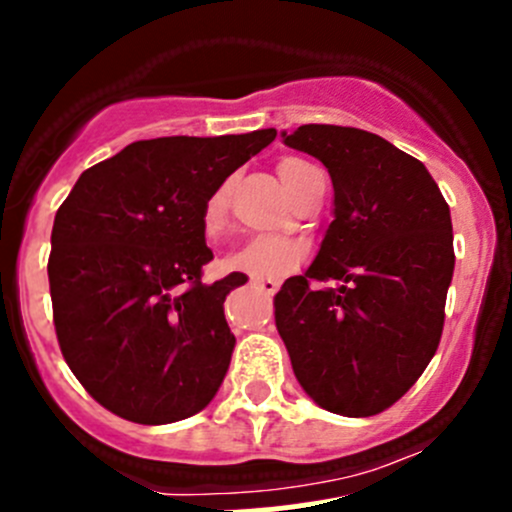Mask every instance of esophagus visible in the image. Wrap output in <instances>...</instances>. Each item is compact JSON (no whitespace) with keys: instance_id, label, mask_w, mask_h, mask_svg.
<instances>
[{"instance_id":"1","label":"esophagus","mask_w":512,"mask_h":512,"mask_svg":"<svg viewBox=\"0 0 512 512\" xmlns=\"http://www.w3.org/2000/svg\"><path fill=\"white\" fill-rule=\"evenodd\" d=\"M252 287H255V290H260L262 295L270 297V295H275L277 287H280V282H277V280H257V277H255V280H252Z\"/></svg>"}]
</instances>
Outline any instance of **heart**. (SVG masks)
Wrapping results in <instances>:
<instances>
[{
	"mask_svg": "<svg viewBox=\"0 0 512 512\" xmlns=\"http://www.w3.org/2000/svg\"><path fill=\"white\" fill-rule=\"evenodd\" d=\"M277 175H280V182L290 192L292 200L297 202L320 172L310 162L300 160V157H285L277 165ZM227 202H230L227 185L217 187L210 195V200L205 202L202 217H205V227L210 232L217 230L222 220H225ZM302 260H305V245L302 242L280 235H255L247 242H242L235 252H230L225 265L227 270L242 272V275L252 277V280L255 277L257 280H277V277H285L287 272L295 270Z\"/></svg>",
	"mask_w": 512,
	"mask_h": 512,
	"instance_id": "obj_1",
	"label": "heart"
}]
</instances>
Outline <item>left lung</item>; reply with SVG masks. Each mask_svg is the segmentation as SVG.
Wrapping results in <instances>:
<instances>
[{
	"mask_svg": "<svg viewBox=\"0 0 512 512\" xmlns=\"http://www.w3.org/2000/svg\"><path fill=\"white\" fill-rule=\"evenodd\" d=\"M282 137L327 167L335 220L305 275L275 295L277 332L320 408L370 418L413 388L440 345L450 207L423 162L372 132L302 124Z\"/></svg>",
	"mask_w": 512,
	"mask_h": 512,
	"instance_id": "8db88e82",
	"label": "left lung"
}]
</instances>
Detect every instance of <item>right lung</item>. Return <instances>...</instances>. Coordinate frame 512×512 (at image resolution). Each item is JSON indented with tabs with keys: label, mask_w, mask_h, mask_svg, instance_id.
<instances>
[{
	"label": "right lung",
	"mask_w": 512,
	"mask_h": 512,
	"mask_svg": "<svg viewBox=\"0 0 512 512\" xmlns=\"http://www.w3.org/2000/svg\"><path fill=\"white\" fill-rule=\"evenodd\" d=\"M275 130L160 137L82 172L59 205L49 295L59 350L109 413L165 425L200 413L225 380L235 335L225 297L205 285V202Z\"/></svg>",
	"instance_id": "right-lung-1"
}]
</instances>
